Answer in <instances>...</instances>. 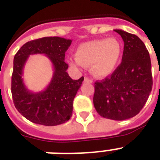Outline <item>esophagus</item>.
I'll return each instance as SVG.
<instances>
[{"instance_id": "esophagus-1", "label": "esophagus", "mask_w": 160, "mask_h": 160, "mask_svg": "<svg viewBox=\"0 0 160 160\" xmlns=\"http://www.w3.org/2000/svg\"><path fill=\"white\" fill-rule=\"evenodd\" d=\"M84 81H85V83H88V84H91V83L93 82V80H91L90 78L86 77V76L85 77V80H84Z\"/></svg>"}]
</instances>
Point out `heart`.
<instances>
[{"instance_id": "1", "label": "heart", "mask_w": 160, "mask_h": 160, "mask_svg": "<svg viewBox=\"0 0 160 160\" xmlns=\"http://www.w3.org/2000/svg\"><path fill=\"white\" fill-rule=\"evenodd\" d=\"M121 53L122 46L118 39L109 37L92 40L79 45L75 58L70 63L75 66H91L94 76L105 78L116 69Z\"/></svg>"}]
</instances>
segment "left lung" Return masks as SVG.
<instances>
[{
  "mask_svg": "<svg viewBox=\"0 0 160 160\" xmlns=\"http://www.w3.org/2000/svg\"><path fill=\"white\" fill-rule=\"evenodd\" d=\"M114 31L124 41L122 61L110 76L95 83L93 102L100 116L124 120L139 114L149 98L153 85L151 60L138 36Z\"/></svg>",
  "mask_w": 160,
  "mask_h": 160,
  "instance_id": "8db88e82",
  "label": "left lung"
}]
</instances>
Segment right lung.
I'll return each instance as SVG.
<instances>
[{
  "label": "right lung",
  "instance_id": "obj_1",
  "mask_svg": "<svg viewBox=\"0 0 160 160\" xmlns=\"http://www.w3.org/2000/svg\"><path fill=\"white\" fill-rule=\"evenodd\" d=\"M72 41L57 36L43 37L26 42L17 51L13 61L11 94L16 109L35 124L55 126L70 119L73 100L82 85L84 77L72 80L66 72L65 53ZM43 53L50 59L54 68L48 86L41 92H30L24 85L22 75L28 55Z\"/></svg>",
  "mask_w": 160,
  "mask_h": 160
}]
</instances>
